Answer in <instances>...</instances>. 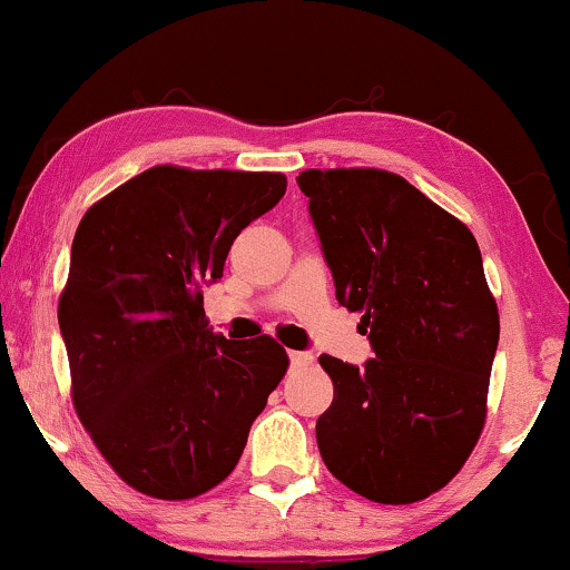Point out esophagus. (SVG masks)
Here are the masks:
<instances>
[{"label": "esophagus", "instance_id": "34e87169", "mask_svg": "<svg viewBox=\"0 0 570 570\" xmlns=\"http://www.w3.org/2000/svg\"><path fill=\"white\" fill-rule=\"evenodd\" d=\"M287 357H291V368H308V365L314 363V355H311V353H298V350H293V353L287 355Z\"/></svg>", "mask_w": 570, "mask_h": 570}]
</instances>
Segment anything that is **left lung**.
Instances as JSON below:
<instances>
[{"label": "left lung", "mask_w": 570, "mask_h": 570, "mask_svg": "<svg viewBox=\"0 0 570 570\" xmlns=\"http://www.w3.org/2000/svg\"><path fill=\"white\" fill-rule=\"evenodd\" d=\"M337 301L373 357L322 355L334 400L316 443L334 478L376 503H415L462 470L485 423L498 306L464 223L376 168L303 170Z\"/></svg>", "instance_id": "1"}]
</instances>
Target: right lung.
Segmentation results:
<instances>
[{"instance_id": "1", "label": "right lung", "mask_w": 570, "mask_h": 570, "mask_svg": "<svg viewBox=\"0 0 570 570\" xmlns=\"http://www.w3.org/2000/svg\"><path fill=\"white\" fill-rule=\"evenodd\" d=\"M285 189L283 174L155 166L80 220L59 298L72 400L139 493L184 501L228 478L285 376L275 340H225L202 308L233 240Z\"/></svg>"}]
</instances>
